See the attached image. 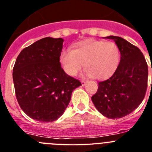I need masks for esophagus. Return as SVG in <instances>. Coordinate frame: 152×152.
I'll use <instances>...</instances> for the list:
<instances>
[{"instance_id": "esophagus-1", "label": "esophagus", "mask_w": 152, "mask_h": 152, "mask_svg": "<svg viewBox=\"0 0 152 152\" xmlns=\"http://www.w3.org/2000/svg\"><path fill=\"white\" fill-rule=\"evenodd\" d=\"M86 84V80H81V84H82V86H84Z\"/></svg>"}]
</instances>
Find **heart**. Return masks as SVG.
<instances>
[{"instance_id": "1", "label": "heart", "mask_w": 152, "mask_h": 152, "mask_svg": "<svg viewBox=\"0 0 152 152\" xmlns=\"http://www.w3.org/2000/svg\"><path fill=\"white\" fill-rule=\"evenodd\" d=\"M60 61L64 72L75 76L84 67L87 74L97 79L113 75L119 61L117 45L113 42L87 39L77 44L75 49L62 52Z\"/></svg>"}]
</instances>
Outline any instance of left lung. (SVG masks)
Here are the masks:
<instances>
[{
  "mask_svg": "<svg viewBox=\"0 0 152 152\" xmlns=\"http://www.w3.org/2000/svg\"><path fill=\"white\" fill-rule=\"evenodd\" d=\"M106 38L116 42L121 58L113 75L98 83L97 91L91 100L103 116L118 119L131 113L142 102L148 87V70L138 47L119 36Z\"/></svg>",
  "mask_w": 152,
  "mask_h": 152,
  "instance_id": "1",
  "label": "left lung"
}]
</instances>
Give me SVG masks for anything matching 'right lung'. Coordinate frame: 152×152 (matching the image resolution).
<instances>
[{
  "label": "right lung",
  "instance_id": "obj_1",
  "mask_svg": "<svg viewBox=\"0 0 152 152\" xmlns=\"http://www.w3.org/2000/svg\"><path fill=\"white\" fill-rule=\"evenodd\" d=\"M63 39L45 37L23 49L13 69L16 97L25 113L39 122L63 114L72 91L81 85L61 67Z\"/></svg>",
  "mask_w": 152,
  "mask_h": 152
}]
</instances>
